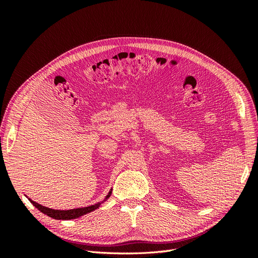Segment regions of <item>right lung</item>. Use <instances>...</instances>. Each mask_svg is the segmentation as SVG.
I'll list each match as a JSON object with an SVG mask.
<instances>
[{
	"label": "right lung",
	"instance_id": "obj_1",
	"mask_svg": "<svg viewBox=\"0 0 258 258\" xmlns=\"http://www.w3.org/2000/svg\"><path fill=\"white\" fill-rule=\"evenodd\" d=\"M112 191L108 192V195L106 196V199L111 196ZM31 204H32L35 208H37L38 210L41 211L42 213L48 215L52 218H56V220H73V218H77L84 214H87L89 212H92L93 210L97 209L100 204H97L95 206H90V207H86V208H79V209H73V210H64V211H60V210H53V209H49L43 207L41 205L36 204L35 201L30 200Z\"/></svg>",
	"mask_w": 258,
	"mask_h": 258
}]
</instances>
